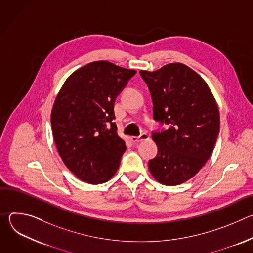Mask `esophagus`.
I'll use <instances>...</instances> for the list:
<instances>
[{
    "mask_svg": "<svg viewBox=\"0 0 253 253\" xmlns=\"http://www.w3.org/2000/svg\"><path fill=\"white\" fill-rule=\"evenodd\" d=\"M130 139H131V141H132V142H134V143H136V142H141V141L148 140V139H149V135H148V134H146V133H143V134H141V135H140V136H138V137H136V136H132Z\"/></svg>",
    "mask_w": 253,
    "mask_h": 253,
    "instance_id": "obj_1",
    "label": "esophagus"
}]
</instances>
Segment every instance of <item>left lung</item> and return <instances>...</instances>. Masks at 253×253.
I'll return each instance as SVG.
<instances>
[{
  "label": "left lung",
  "instance_id": "obj_1",
  "mask_svg": "<svg viewBox=\"0 0 253 253\" xmlns=\"http://www.w3.org/2000/svg\"><path fill=\"white\" fill-rule=\"evenodd\" d=\"M140 75L152 96L154 119L169 126L152 134L158 153L149 171L163 185L184 183L212 154L220 128L217 103L203 78L182 63L141 70Z\"/></svg>",
  "mask_w": 253,
  "mask_h": 253
}]
</instances>
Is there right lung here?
Returning a JSON list of instances; mask_svg holds the SVG:
<instances>
[{
  "label": "right lung",
  "instance_id": "right-lung-1",
  "mask_svg": "<svg viewBox=\"0 0 253 253\" xmlns=\"http://www.w3.org/2000/svg\"><path fill=\"white\" fill-rule=\"evenodd\" d=\"M136 71L95 61L73 72L60 89L51 113L59 155L82 181L100 184L117 172L126 150L117 134L114 103Z\"/></svg>",
  "mask_w": 253,
  "mask_h": 253
}]
</instances>
